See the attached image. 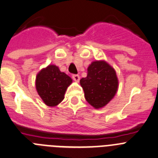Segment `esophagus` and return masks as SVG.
Masks as SVG:
<instances>
[{
	"label": "esophagus",
	"mask_w": 158,
	"mask_h": 158,
	"mask_svg": "<svg viewBox=\"0 0 158 158\" xmlns=\"http://www.w3.org/2000/svg\"><path fill=\"white\" fill-rule=\"evenodd\" d=\"M72 79H73V80H74L75 82H79V79H80V77H79V75H73V76H72Z\"/></svg>",
	"instance_id": "obj_1"
}]
</instances>
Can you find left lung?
Masks as SVG:
<instances>
[{
    "label": "left lung",
    "instance_id": "left-lung-1",
    "mask_svg": "<svg viewBox=\"0 0 158 158\" xmlns=\"http://www.w3.org/2000/svg\"><path fill=\"white\" fill-rule=\"evenodd\" d=\"M86 101L96 109L107 105L115 96L118 79L112 66L104 60L94 61L87 68V76L80 79Z\"/></svg>",
    "mask_w": 158,
    "mask_h": 158
}]
</instances>
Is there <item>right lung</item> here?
I'll return each instance as SVG.
<instances>
[{
	"label": "right lung",
	"mask_w": 158,
	"mask_h": 158,
	"mask_svg": "<svg viewBox=\"0 0 158 158\" xmlns=\"http://www.w3.org/2000/svg\"><path fill=\"white\" fill-rule=\"evenodd\" d=\"M72 79L54 64L44 68L36 76V89L44 104L55 107L64 100Z\"/></svg>",
	"instance_id": "obj_1"
}]
</instances>
